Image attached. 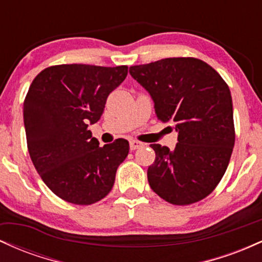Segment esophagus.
I'll list each match as a JSON object with an SVG mask.
<instances>
[{
    "instance_id": "1",
    "label": "esophagus",
    "mask_w": 262,
    "mask_h": 262,
    "mask_svg": "<svg viewBox=\"0 0 262 262\" xmlns=\"http://www.w3.org/2000/svg\"><path fill=\"white\" fill-rule=\"evenodd\" d=\"M129 146H130V150H137L143 146V143H140L138 140H130L129 141Z\"/></svg>"
}]
</instances>
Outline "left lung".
Masks as SVG:
<instances>
[{
  "instance_id": "left-lung-1",
  "label": "left lung",
  "mask_w": 262,
  "mask_h": 262,
  "mask_svg": "<svg viewBox=\"0 0 262 262\" xmlns=\"http://www.w3.org/2000/svg\"><path fill=\"white\" fill-rule=\"evenodd\" d=\"M129 73L146 90L162 123H175V149L150 144L155 161L150 187L171 204L188 206L214 191L227 171L235 128L227 82L196 58H167L135 65Z\"/></svg>"
}]
</instances>
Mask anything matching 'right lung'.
<instances>
[{
  "label": "right lung",
  "mask_w": 262,
  "mask_h": 262,
  "mask_svg": "<svg viewBox=\"0 0 262 262\" xmlns=\"http://www.w3.org/2000/svg\"><path fill=\"white\" fill-rule=\"evenodd\" d=\"M127 74V65H54L29 86L23 103L29 155L45 185L66 202L89 206L113 187L129 143L119 138L100 146L89 125L100 121Z\"/></svg>",
  "instance_id": "obj_1"
}]
</instances>
